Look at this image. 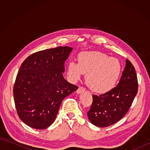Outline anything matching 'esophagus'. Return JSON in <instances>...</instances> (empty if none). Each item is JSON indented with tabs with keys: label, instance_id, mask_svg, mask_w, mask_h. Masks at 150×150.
Segmentation results:
<instances>
[{
	"label": "esophagus",
	"instance_id": "esophagus-1",
	"mask_svg": "<svg viewBox=\"0 0 150 150\" xmlns=\"http://www.w3.org/2000/svg\"><path fill=\"white\" fill-rule=\"evenodd\" d=\"M84 91H85V89L83 87H79L77 89V91H76V92H77V93L79 94V93H81L82 92H83Z\"/></svg>",
	"mask_w": 150,
	"mask_h": 150
}]
</instances>
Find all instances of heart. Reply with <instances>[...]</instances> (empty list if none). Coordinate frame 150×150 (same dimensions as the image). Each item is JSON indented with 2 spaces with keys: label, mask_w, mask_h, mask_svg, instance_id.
<instances>
[{
  "label": "heart",
  "mask_w": 150,
  "mask_h": 150,
  "mask_svg": "<svg viewBox=\"0 0 150 150\" xmlns=\"http://www.w3.org/2000/svg\"><path fill=\"white\" fill-rule=\"evenodd\" d=\"M122 66L119 59L108 57L100 52H83L79 54L78 63L71 61L68 65V75L75 82L87 73L86 82L92 90L104 93L115 86Z\"/></svg>",
  "instance_id": "1"
}]
</instances>
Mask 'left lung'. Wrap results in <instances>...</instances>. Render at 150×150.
Segmentation results:
<instances>
[{"label": "left lung", "mask_w": 150, "mask_h": 150, "mask_svg": "<svg viewBox=\"0 0 150 150\" xmlns=\"http://www.w3.org/2000/svg\"><path fill=\"white\" fill-rule=\"evenodd\" d=\"M138 91L134 66L128 59L117 86L99 96L93 95L88 117L97 127L104 128L116 123L128 112Z\"/></svg>", "instance_id": "obj_1"}]
</instances>
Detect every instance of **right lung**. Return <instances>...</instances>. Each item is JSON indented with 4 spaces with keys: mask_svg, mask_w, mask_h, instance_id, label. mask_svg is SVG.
I'll return each instance as SVG.
<instances>
[{
    "mask_svg": "<svg viewBox=\"0 0 150 150\" xmlns=\"http://www.w3.org/2000/svg\"><path fill=\"white\" fill-rule=\"evenodd\" d=\"M72 51L68 46L40 51L22 62L13 97L18 115L26 125L37 129L52 125L64 98L78 89L63 77L64 63Z\"/></svg>",
    "mask_w": 150,
    "mask_h": 150,
    "instance_id": "right-lung-1",
    "label": "right lung"
}]
</instances>
